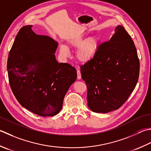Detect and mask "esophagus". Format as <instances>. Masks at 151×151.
<instances>
[{
	"instance_id": "1",
	"label": "esophagus",
	"mask_w": 151,
	"mask_h": 151,
	"mask_svg": "<svg viewBox=\"0 0 151 151\" xmlns=\"http://www.w3.org/2000/svg\"><path fill=\"white\" fill-rule=\"evenodd\" d=\"M77 78L78 79L81 78V73L79 70H77Z\"/></svg>"
}]
</instances>
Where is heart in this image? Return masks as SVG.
Returning a JSON list of instances; mask_svg holds the SVG:
<instances>
[{
    "label": "heart",
    "mask_w": 151,
    "mask_h": 151,
    "mask_svg": "<svg viewBox=\"0 0 151 151\" xmlns=\"http://www.w3.org/2000/svg\"><path fill=\"white\" fill-rule=\"evenodd\" d=\"M70 44L74 48H78L76 52V57L80 61L86 63L95 57L98 51L99 40L96 37H91L84 40V37L81 35L73 38L70 42ZM60 53L64 56H67L69 52L67 47L61 45L60 46Z\"/></svg>",
    "instance_id": "1"
}]
</instances>
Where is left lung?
I'll return each mask as SVG.
<instances>
[{
  "mask_svg": "<svg viewBox=\"0 0 151 151\" xmlns=\"http://www.w3.org/2000/svg\"><path fill=\"white\" fill-rule=\"evenodd\" d=\"M87 86L88 106L95 113H107L119 109L136 86L139 60L134 41L118 25L109 41L99 44L92 60L81 65Z\"/></svg>",
  "mask_w": 151,
  "mask_h": 151,
  "instance_id": "1",
  "label": "left lung"
}]
</instances>
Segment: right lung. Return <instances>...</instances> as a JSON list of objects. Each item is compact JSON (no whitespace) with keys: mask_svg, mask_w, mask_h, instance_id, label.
<instances>
[{"mask_svg":"<svg viewBox=\"0 0 151 151\" xmlns=\"http://www.w3.org/2000/svg\"><path fill=\"white\" fill-rule=\"evenodd\" d=\"M32 27L21 28L9 52V83L23 107L39 116H52L61 111L77 74L70 64L56 61L57 42L35 34Z\"/></svg>","mask_w":151,"mask_h":151,"instance_id":"add662e5","label":"right lung"}]
</instances>
